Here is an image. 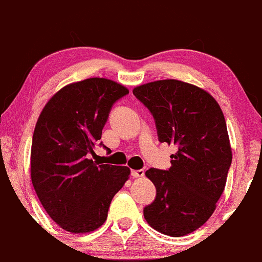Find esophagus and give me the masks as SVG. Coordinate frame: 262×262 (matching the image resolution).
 <instances>
[{
    "label": "esophagus",
    "instance_id": "obj_1",
    "mask_svg": "<svg viewBox=\"0 0 262 262\" xmlns=\"http://www.w3.org/2000/svg\"><path fill=\"white\" fill-rule=\"evenodd\" d=\"M132 176L133 178H140V177L145 176V171L143 169H133Z\"/></svg>",
    "mask_w": 262,
    "mask_h": 262
}]
</instances>
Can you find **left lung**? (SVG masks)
Instances as JSON below:
<instances>
[{
  "label": "left lung",
  "mask_w": 262,
  "mask_h": 262,
  "mask_svg": "<svg viewBox=\"0 0 262 262\" xmlns=\"http://www.w3.org/2000/svg\"><path fill=\"white\" fill-rule=\"evenodd\" d=\"M133 94L153 115L159 141L177 146L167 171H146L157 196L143 216L159 233L184 236L210 219L226 187L233 156L222 109L205 90L177 79L143 84Z\"/></svg>",
  "instance_id": "obj_1"
}]
</instances>
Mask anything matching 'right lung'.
<instances>
[{
    "label": "right lung",
    "instance_id": "1",
    "mask_svg": "<svg viewBox=\"0 0 262 262\" xmlns=\"http://www.w3.org/2000/svg\"><path fill=\"white\" fill-rule=\"evenodd\" d=\"M127 94L129 90L114 80H80L54 94L36 121L31 149L33 186L49 216L70 233L101 227L113 197L129 178L127 166L89 159L113 104Z\"/></svg>",
    "mask_w": 262,
    "mask_h": 262
}]
</instances>
